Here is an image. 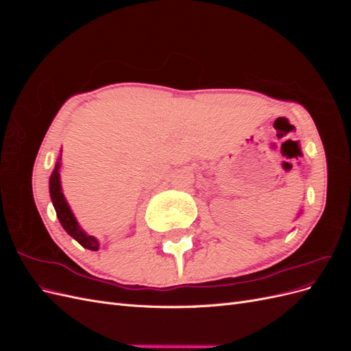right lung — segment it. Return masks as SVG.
<instances>
[{
	"instance_id": "add662e5",
	"label": "right lung",
	"mask_w": 351,
	"mask_h": 351,
	"mask_svg": "<svg viewBox=\"0 0 351 351\" xmlns=\"http://www.w3.org/2000/svg\"><path fill=\"white\" fill-rule=\"evenodd\" d=\"M60 161H61V158H58L54 171H52L51 178H49V195H51V199H52V205H54V208H56L57 217L61 222L62 228H64L74 240H77L83 247H86L89 250H98V247H99L98 240L92 237V236H88L86 232H84L79 227L76 218H74V215L71 214V210L67 205L64 195H62V192H61Z\"/></svg>"
}]
</instances>
